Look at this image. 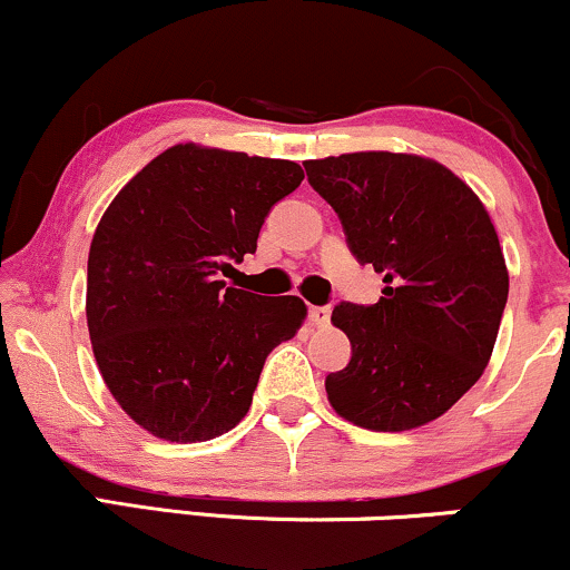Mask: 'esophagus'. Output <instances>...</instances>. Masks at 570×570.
<instances>
[{"label":"esophagus","mask_w":570,"mask_h":570,"mask_svg":"<svg viewBox=\"0 0 570 570\" xmlns=\"http://www.w3.org/2000/svg\"><path fill=\"white\" fill-rule=\"evenodd\" d=\"M330 316H332V311L326 305H313L311 311H307V318H311V322L316 326L330 324Z\"/></svg>","instance_id":"1"}]
</instances>
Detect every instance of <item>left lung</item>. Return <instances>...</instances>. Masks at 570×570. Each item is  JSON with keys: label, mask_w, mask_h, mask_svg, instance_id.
I'll return each instance as SVG.
<instances>
[{"label": "left lung", "mask_w": 570, "mask_h": 570, "mask_svg": "<svg viewBox=\"0 0 570 570\" xmlns=\"http://www.w3.org/2000/svg\"><path fill=\"white\" fill-rule=\"evenodd\" d=\"M305 171L353 257L385 284L375 305L332 311L351 362L326 375L330 404L370 431L436 421L485 372L507 307L509 273L485 206L421 155L351 153L307 160Z\"/></svg>", "instance_id": "8db88e82"}]
</instances>
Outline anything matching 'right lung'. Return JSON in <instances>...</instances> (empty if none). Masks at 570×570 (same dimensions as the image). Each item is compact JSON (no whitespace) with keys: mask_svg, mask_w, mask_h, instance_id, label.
<instances>
[{"mask_svg":"<svg viewBox=\"0 0 570 570\" xmlns=\"http://www.w3.org/2000/svg\"><path fill=\"white\" fill-rule=\"evenodd\" d=\"M303 179L292 160L176 144L104 212L88 254L90 343L109 394L158 440L238 426L267 353L303 326L299 297L222 281Z\"/></svg>","mask_w":570,"mask_h":570,"instance_id":"obj_1","label":"right lung"}]
</instances>
